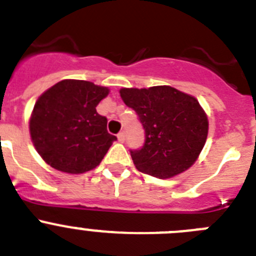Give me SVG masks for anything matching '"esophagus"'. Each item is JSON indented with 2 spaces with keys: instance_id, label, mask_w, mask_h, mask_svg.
Listing matches in <instances>:
<instances>
[{
  "instance_id": "esophagus-1",
  "label": "esophagus",
  "mask_w": 256,
  "mask_h": 256,
  "mask_svg": "<svg viewBox=\"0 0 256 256\" xmlns=\"http://www.w3.org/2000/svg\"><path fill=\"white\" fill-rule=\"evenodd\" d=\"M117 139H118L120 142H125V131H120V132L117 134Z\"/></svg>"
}]
</instances>
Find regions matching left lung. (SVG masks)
I'll use <instances>...</instances> for the list:
<instances>
[{
	"mask_svg": "<svg viewBox=\"0 0 256 256\" xmlns=\"http://www.w3.org/2000/svg\"><path fill=\"white\" fill-rule=\"evenodd\" d=\"M120 94L145 130L144 145L130 150L138 170L172 178L197 160L207 139L208 120L194 97L169 86L122 88Z\"/></svg>",
	"mask_w": 256,
	"mask_h": 256,
	"instance_id": "obj_1",
	"label": "left lung"
}]
</instances>
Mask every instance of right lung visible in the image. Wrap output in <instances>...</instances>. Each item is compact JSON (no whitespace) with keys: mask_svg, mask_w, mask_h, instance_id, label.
Returning a JSON list of instances; mask_svg holds the SVG:
<instances>
[{"mask_svg":"<svg viewBox=\"0 0 256 256\" xmlns=\"http://www.w3.org/2000/svg\"><path fill=\"white\" fill-rule=\"evenodd\" d=\"M108 88L66 80L42 93L30 118V135L40 156L52 168L84 173L101 163L117 138L96 107Z\"/></svg>","mask_w":256,"mask_h":256,"instance_id":"right-lung-1","label":"right lung"}]
</instances>
